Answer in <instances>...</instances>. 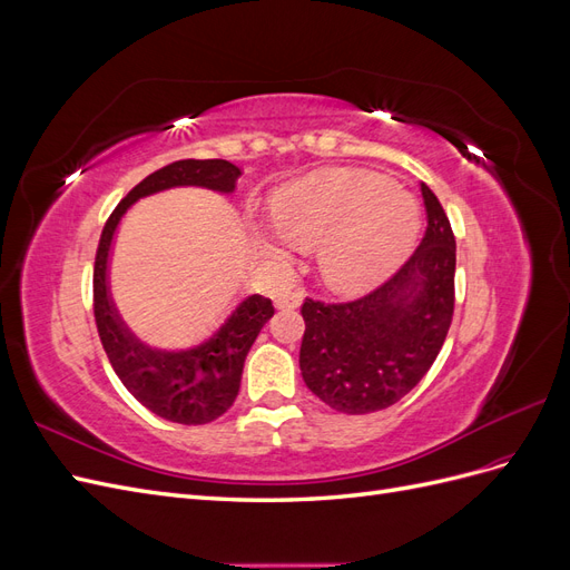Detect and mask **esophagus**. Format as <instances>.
I'll use <instances>...</instances> for the list:
<instances>
[{"label":"esophagus","mask_w":570,"mask_h":570,"mask_svg":"<svg viewBox=\"0 0 570 570\" xmlns=\"http://www.w3.org/2000/svg\"><path fill=\"white\" fill-rule=\"evenodd\" d=\"M302 299V292H281V295H275V308H297Z\"/></svg>","instance_id":"obj_1"}]
</instances>
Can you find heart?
Returning <instances> with one entry per match:
<instances>
[{"label":"heart","mask_w":570,"mask_h":570,"mask_svg":"<svg viewBox=\"0 0 570 570\" xmlns=\"http://www.w3.org/2000/svg\"><path fill=\"white\" fill-rule=\"evenodd\" d=\"M271 220L289 245L313 247L321 281L340 295L383 285L421 233V206L390 178L364 168H327L287 183L271 199ZM256 249L285 266L281 237L254 228Z\"/></svg>","instance_id":"1"}]
</instances>
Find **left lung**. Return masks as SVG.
Listing matches in <instances>:
<instances>
[{"mask_svg": "<svg viewBox=\"0 0 570 570\" xmlns=\"http://www.w3.org/2000/svg\"><path fill=\"white\" fill-rule=\"evenodd\" d=\"M421 193L428 228L400 273L356 302L302 304V377L335 411L371 413L400 402L450 331L456 239L433 189L423 183Z\"/></svg>", "mask_w": 570, "mask_h": 570, "instance_id": "1", "label": "left lung"}]
</instances>
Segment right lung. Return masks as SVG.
<instances>
[{
  "label": "right lung",
  "instance_id": "1",
  "mask_svg": "<svg viewBox=\"0 0 570 570\" xmlns=\"http://www.w3.org/2000/svg\"><path fill=\"white\" fill-rule=\"evenodd\" d=\"M239 176L243 170L223 159H183L154 170L116 206L101 230L95 258V321L116 375L142 406L183 425L212 423L233 406L247 352L273 316V304L262 295H249L237 302L209 337L193 347H154L130 331L111 295L109 271L116 233L130 206L145 197L174 187L233 195Z\"/></svg>",
  "mask_w": 570,
  "mask_h": 570
}]
</instances>
